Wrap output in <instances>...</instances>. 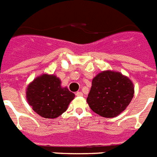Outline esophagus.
<instances>
[{"instance_id": "1", "label": "esophagus", "mask_w": 157, "mask_h": 157, "mask_svg": "<svg viewBox=\"0 0 157 157\" xmlns=\"http://www.w3.org/2000/svg\"><path fill=\"white\" fill-rule=\"evenodd\" d=\"M75 95L77 96V97H81V96H82V93L78 91V92L75 93Z\"/></svg>"}]
</instances>
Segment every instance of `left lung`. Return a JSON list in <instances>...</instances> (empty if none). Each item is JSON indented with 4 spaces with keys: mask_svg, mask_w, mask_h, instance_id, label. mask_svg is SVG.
Listing matches in <instances>:
<instances>
[{
    "mask_svg": "<svg viewBox=\"0 0 157 157\" xmlns=\"http://www.w3.org/2000/svg\"><path fill=\"white\" fill-rule=\"evenodd\" d=\"M131 80L120 72L105 71L94 78L86 101L95 113L112 118L125 110L134 97Z\"/></svg>",
    "mask_w": 157,
    "mask_h": 157,
    "instance_id": "obj_1",
    "label": "left lung"
}]
</instances>
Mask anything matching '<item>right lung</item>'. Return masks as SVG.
Segmentation results:
<instances>
[{
	"label": "right lung",
	"mask_w": 157,
	"mask_h": 157,
	"mask_svg": "<svg viewBox=\"0 0 157 157\" xmlns=\"http://www.w3.org/2000/svg\"><path fill=\"white\" fill-rule=\"evenodd\" d=\"M26 98L37 114L54 119L67 109L75 94L67 87H61V81L56 75L44 74L29 84Z\"/></svg>",
	"instance_id": "right-lung-1"
}]
</instances>
